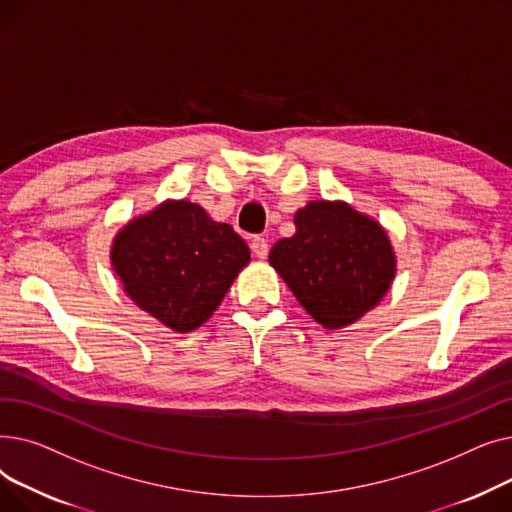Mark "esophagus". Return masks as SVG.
Returning <instances> with one entry per match:
<instances>
[{
    "label": "esophagus",
    "mask_w": 512,
    "mask_h": 512,
    "mask_svg": "<svg viewBox=\"0 0 512 512\" xmlns=\"http://www.w3.org/2000/svg\"><path fill=\"white\" fill-rule=\"evenodd\" d=\"M251 251L257 259H265L267 257V251H270V245H267V240L261 238V236H255L253 242H251Z\"/></svg>",
    "instance_id": "1"
}]
</instances>
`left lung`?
Wrapping results in <instances>:
<instances>
[{
  "instance_id": "8db88e82",
  "label": "left lung",
  "mask_w": 512,
  "mask_h": 512,
  "mask_svg": "<svg viewBox=\"0 0 512 512\" xmlns=\"http://www.w3.org/2000/svg\"><path fill=\"white\" fill-rule=\"evenodd\" d=\"M297 232L278 240L270 265L326 330L355 324L386 297L396 276L388 230L346 201H311L294 213Z\"/></svg>"
}]
</instances>
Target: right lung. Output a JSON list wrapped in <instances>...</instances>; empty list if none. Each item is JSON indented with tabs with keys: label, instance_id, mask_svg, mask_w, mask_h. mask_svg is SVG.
Wrapping results in <instances>:
<instances>
[{
	"label": "right lung",
	"instance_id": "add662e5",
	"mask_svg": "<svg viewBox=\"0 0 512 512\" xmlns=\"http://www.w3.org/2000/svg\"><path fill=\"white\" fill-rule=\"evenodd\" d=\"M110 261L126 297L159 324L188 334L220 307L251 251L230 224L188 199H166L128 220Z\"/></svg>",
	"mask_w": 512,
	"mask_h": 512
}]
</instances>
